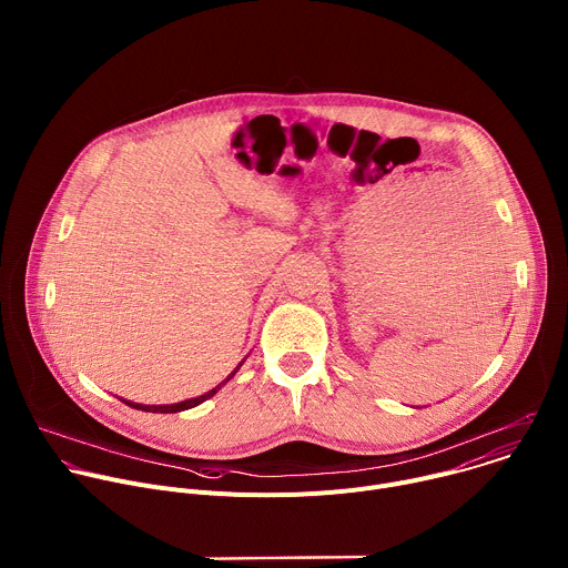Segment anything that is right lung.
Wrapping results in <instances>:
<instances>
[{"label":"right lung","mask_w":568,"mask_h":568,"mask_svg":"<svg viewBox=\"0 0 568 568\" xmlns=\"http://www.w3.org/2000/svg\"><path fill=\"white\" fill-rule=\"evenodd\" d=\"M250 357V355H247ZM245 362V359H242ZM242 362L237 364V368L222 382V384H217L215 388H211L209 393H204V395H200V397H191V399H184V402H178V404H164V407H150V404H136V402H130V399H121L123 404H128V407H132V409H141V412H152V414H178V412H184V409H193V407H197V404H202L204 399H209V397H213L217 390H220V386H224L237 371H240V366H242Z\"/></svg>","instance_id":"1"}]
</instances>
